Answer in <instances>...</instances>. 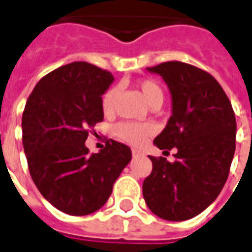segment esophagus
<instances>
[{"mask_svg":"<svg viewBox=\"0 0 252 252\" xmlns=\"http://www.w3.org/2000/svg\"><path fill=\"white\" fill-rule=\"evenodd\" d=\"M132 154H133V157H142V156H145V153L140 149H132Z\"/></svg>","mask_w":252,"mask_h":252,"instance_id":"esophagus-1","label":"esophagus"}]
</instances>
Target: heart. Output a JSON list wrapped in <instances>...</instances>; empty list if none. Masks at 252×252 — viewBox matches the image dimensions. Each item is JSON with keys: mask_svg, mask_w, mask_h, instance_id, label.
I'll use <instances>...</instances> for the list:
<instances>
[{"mask_svg": "<svg viewBox=\"0 0 252 252\" xmlns=\"http://www.w3.org/2000/svg\"><path fill=\"white\" fill-rule=\"evenodd\" d=\"M137 87L150 107L157 106V104L161 106L163 102V90L156 81L142 80L138 82ZM118 93V87H112L104 94L102 99V108L104 114H111L114 111ZM153 132V126L148 123H120L115 126V133L119 138L134 145L142 144Z\"/></svg>", "mask_w": 252, "mask_h": 252, "instance_id": "heart-1", "label": "heart"}]
</instances>
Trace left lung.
Masks as SVG:
<instances>
[{
	"mask_svg": "<svg viewBox=\"0 0 252 252\" xmlns=\"http://www.w3.org/2000/svg\"><path fill=\"white\" fill-rule=\"evenodd\" d=\"M146 70L161 76L171 95V116L154 145L178 153L175 162L149 156L153 170L142 195L156 216L184 221L205 211L225 186L235 152L234 111L222 87L201 69L167 61Z\"/></svg>",
	"mask_w": 252,
	"mask_h": 252,
	"instance_id": "1",
	"label": "left lung"
}]
</instances>
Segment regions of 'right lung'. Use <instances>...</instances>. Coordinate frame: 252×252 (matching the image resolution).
Segmentation results:
<instances>
[{"mask_svg":"<svg viewBox=\"0 0 252 252\" xmlns=\"http://www.w3.org/2000/svg\"><path fill=\"white\" fill-rule=\"evenodd\" d=\"M112 82L110 72L76 61L43 77L26 103L22 132L30 174L41 195L66 215L100 209L132 159L129 148L114 140L94 154L85 145L89 130L103 122L102 95Z\"/></svg>","mask_w":252,"mask_h":252,"instance_id":"add662e5","label":"right lung"}]
</instances>
